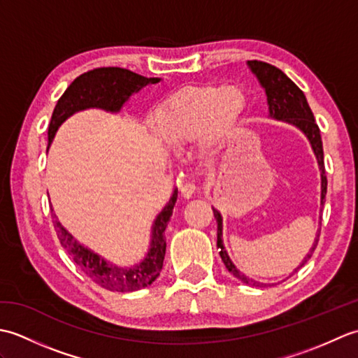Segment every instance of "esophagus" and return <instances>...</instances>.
<instances>
[{
  "label": "esophagus",
  "instance_id": "1",
  "mask_svg": "<svg viewBox=\"0 0 358 358\" xmlns=\"http://www.w3.org/2000/svg\"><path fill=\"white\" fill-rule=\"evenodd\" d=\"M180 192L185 196V199H189V196H192V194L195 192V185L194 183H181Z\"/></svg>",
  "mask_w": 358,
  "mask_h": 358
}]
</instances>
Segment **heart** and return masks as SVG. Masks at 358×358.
<instances>
[{"mask_svg": "<svg viewBox=\"0 0 358 358\" xmlns=\"http://www.w3.org/2000/svg\"><path fill=\"white\" fill-rule=\"evenodd\" d=\"M246 104V94L237 86H194L158 106L155 126L173 148L201 140L204 154L217 155L238 131Z\"/></svg>", "mask_w": 358, "mask_h": 358, "instance_id": "heart-1", "label": "heart"}]
</instances>
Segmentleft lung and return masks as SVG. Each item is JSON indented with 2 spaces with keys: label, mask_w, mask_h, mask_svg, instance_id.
Masks as SVG:
<instances>
[{
  "label": "left lung",
  "mask_w": 358,
  "mask_h": 358,
  "mask_svg": "<svg viewBox=\"0 0 358 358\" xmlns=\"http://www.w3.org/2000/svg\"><path fill=\"white\" fill-rule=\"evenodd\" d=\"M248 64L250 67V71L257 75L258 81L262 83V86L266 90L271 117L287 121V123H291L299 129H301V131L306 134L310 144H313V149H314L317 159H318V166H320V171H322V204H323L324 199H326V189H328V178H326V175H324L323 143H322L320 129H318V126L315 123L314 113L309 108L305 94H303V90L296 86L291 78H287L286 75L278 69V67L272 66L269 63H264V62H258V59H250V62H248ZM212 210H214V217L217 220V248L220 249V257H222L226 269L231 273H234L237 278H240L243 283L260 285V283H257V281H250L248 277L240 273V271L232 264L231 258L226 254V250L223 248V241H222V227H223L222 226V215H220L218 210H215V209H212ZM320 232H322V227H320V231H318L313 250H310V254L306 255V258L303 260V263L299 266V268L295 269V272L300 268H303L309 258L313 257V252L318 245V237H320Z\"/></svg>",
  "instance_id": "obj_1"
}]
</instances>
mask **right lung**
Here are the masks:
<instances>
[{"instance_id": "right-lung-1", "label": "right lung", "mask_w": 358, "mask_h": 358, "mask_svg": "<svg viewBox=\"0 0 358 358\" xmlns=\"http://www.w3.org/2000/svg\"><path fill=\"white\" fill-rule=\"evenodd\" d=\"M158 81V78H146L129 69H123V67H96L94 71L80 75L64 90L55 109H53L48 131L49 144L52 143L58 126L67 117H71L73 112L87 108H101L117 112L134 92H138L143 86L149 85V83L155 85ZM175 201H177V191L173 192L169 204L155 220L148 257L138 266L129 269L110 266L103 258L78 245L57 220H53V226H55L62 246L71 255L73 263L78 266L81 272H85L86 277H89L98 286L112 292H134L150 285L162 272L166 254L164 231L172 215ZM52 217L55 218L53 212Z\"/></svg>"}]
</instances>
